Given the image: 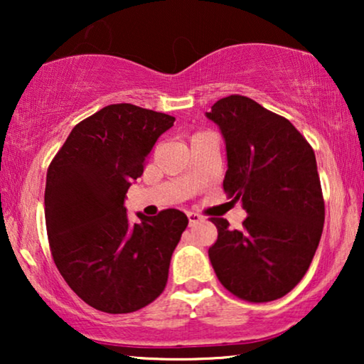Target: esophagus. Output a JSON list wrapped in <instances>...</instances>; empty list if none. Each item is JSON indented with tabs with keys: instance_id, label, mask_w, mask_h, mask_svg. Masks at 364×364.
Segmentation results:
<instances>
[{
	"instance_id": "34e87169",
	"label": "esophagus",
	"mask_w": 364,
	"mask_h": 364,
	"mask_svg": "<svg viewBox=\"0 0 364 364\" xmlns=\"http://www.w3.org/2000/svg\"><path fill=\"white\" fill-rule=\"evenodd\" d=\"M187 217H188V223H191V227H193V225H197V223L203 222V217L198 215V213H196V212H188Z\"/></svg>"
}]
</instances>
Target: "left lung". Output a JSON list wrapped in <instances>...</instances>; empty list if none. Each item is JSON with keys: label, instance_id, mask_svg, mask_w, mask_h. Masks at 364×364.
Instances as JSON below:
<instances>
[{"label": "left lung", "instance_id": "1", "mask_svg": "<svg viewBox=\"0 0 364 364\" xmlns=\"http://www.w3.org/2000/svg\"><path fill=\"white\" fill-rule=\"evenodd\" d=\"M205 116L225 141L223 191L248 213L240 230L210 218L218 238L208 258L233 295L277 300L301 280L321 238L325 202L315 152L288 119L245 96L223 97Z\"/></svg>", "mask_w": 364, "mask_h": 364}]
</instances>
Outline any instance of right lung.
Returning <instances> with one entry per match:
<instances>
[{
  "instance_id": "1",
  "label": "right lung",
  "mask_w": 364,
  "mask_h": 364,
  "mask_svg": "<svg viewBox=\"0 0 364 364\" xmlns=\"http://www.w3.org/2000/svg\"><path fill=\"white\" fill-rule=\"evenodd\" d=\"M176 117L111 104L69 134L46 176L44 215L51 253L69 288L104 313H131L166 288L188 218L176 208L127 218V188Z\"/></svg>"
}]
</instances>
